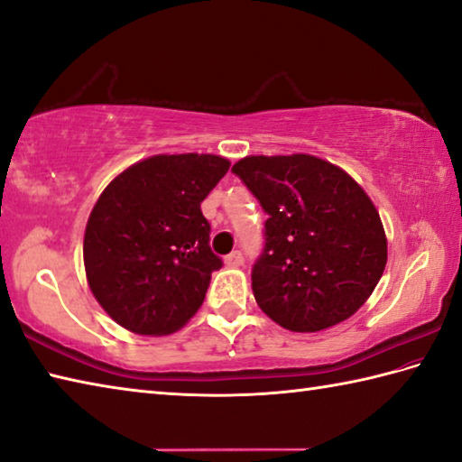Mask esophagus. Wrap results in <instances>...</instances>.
<instances>
[{"mask_svg": "<svg viewBox=\"0 0 462 462\" xmlns=\"http://www.w3.org/2000/svg\"><path fill=\"white\" fill-rule=\"evenodd\" d=\"M224 262H226V266H230V268H236V266H242L244 264V256H242V252H238V250H234L232 254H228L224 258Z\"/></svg>", "mask_w": 462, "mask_h": 462, "instance_id": "1", "label": "esophagus"}]
</instances>
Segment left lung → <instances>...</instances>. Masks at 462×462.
<instances>
[{
    "mask_svg": "<svg viewBox=\"0 0 462 462\" xmlns=\"http://www.w3.org/2000/svg\"><path fill=\"white\" fill-rule=\"evenodd\" d=\"M232 171L268 214L264 250L252 268L262 312L292 332L350 319L386 266V234L365 189L309 153L246 156Z\"/></svg>",
    "mask_w": 462,
    "mask_h": 462,
    "instance_id": "1",
    "label": "left lung"
}]
</instances>
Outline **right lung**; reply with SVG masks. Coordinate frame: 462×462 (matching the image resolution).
I'll list each match as a JSON object with an SVG mask.
<instances>
[{
    "label": "right lung",
    "mask_w": 462,
    "mask_h": 462,
    "mask_svg": "<svg viewBox=\"0 0 462 462\" xmlns=\"http://www.w3.org/2000/svg\"><path fill=\"white\" fill-rule=\"evenodd\" d=\"M230 162L214 153H158L124 170L97 198L84 266L99 306L125 330L176 332L200 309L222 260L200 204Z\"/></svg>",
    "instance_id": "add662e5"
}]
</instances>
